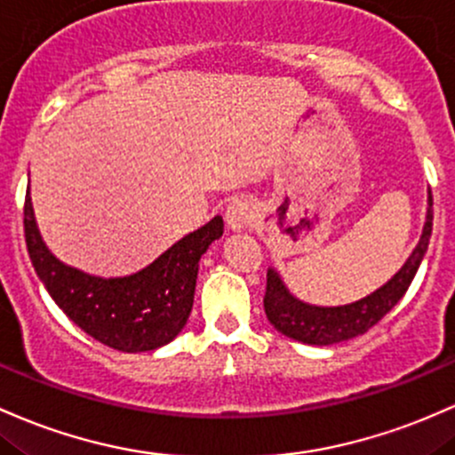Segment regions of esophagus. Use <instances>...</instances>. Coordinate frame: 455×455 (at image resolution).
I'll return each mask as SVG.
<instances>
[{
  "label": "esophagus",
  "instance_id": "1",
  "mask_svg": "<svg viewBox=\"0 0 455 455\" xmlns=\"http://www.w3.org/2000/svg\"><path fill=\"white\" fill-rule=\"evenodd\" d=\"M224 216H227V224L231 231H242V228L251 227L254 218H257V213H254L251 201H246V198H233V201L228 203Z\"/></svg>",
  "mask_w": 455,
  "mask_h": 455
}]
</instances>
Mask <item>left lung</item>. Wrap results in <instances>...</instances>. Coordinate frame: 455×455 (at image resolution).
Instances as JSON below:
<instances>
[{
    "label": "left lung",
    "mask_w": 455,
    "mask_h": 455,
    "mask_svg": "<svg viewBox=\"0 0 455 455\" xmlns=\"http://www.w3.org/2000/svg\"><path fill=\"white\" fill-rule=\"evenodd\" d=\"M432 218L430 192V196H427L426 227H423L421 239H419L417 248L408 257V261L403 263L402 269L387 284H382L380 289L369 293L367 298H361V300L352 304H343V307H315V304L298 300L284 287L276 269L269 267L266 298H263V308H266L269 323L278 332H283L284 337L308 343V346H332V343L347 341V339L367 332L369 328L376 326L402 300L403 293L411 287L414 274H417L427 252V243H430L432 235Z\"/></svg>",
    "instance_id": "8db88e82"
}]
</instances>
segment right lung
I'll return each instance as SVG.
<instances>
[{
  "label": "right lung",
  "instance_id": "1",
  "mask_svg": "<svg viewBox=\"0 0 455 455\" xmlns=\"http://www.w3.org/2000/svg\"><path fill=\"white\" fill-rule=\"evenodd\" d=\"M29 259L53 302L84 332L121 352H151L171 343L186 326L194 304L198 261L224 222L216 216L136 274L101 278L67 266L49 252L34 220L29 188L23 207Z\"/></svg>",
  "mask_w": 455,
  "mask_h": 455
}]
</instances>
